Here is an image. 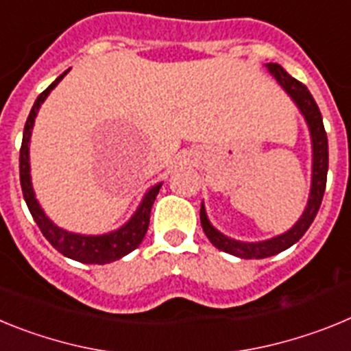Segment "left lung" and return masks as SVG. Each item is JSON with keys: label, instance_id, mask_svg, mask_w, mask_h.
<instances>
[{"label": "left lung", "instance_id": "left-lung-1", "mask_svg": "<svg viewBox=\"0 0 351 351\" xmlns=\"http://www.w3.org/2000/svg\"><path fill=\"white\" fill-rule=\"evenodd\" d=\"M267 71L276 79V82L280 84L285 89L288 96H290L300 114L304 116L306 123H308L309 135H311V149H313V165H311V190H309L308 206L300 214V218L297 219L295 225L291 226L290 230L283 232V234L276 235V237L265 239V241H258V243H244V241H237L228 235L221 234L218 228H214L213 223L209 221L206 213V206L200 207V223L206 232L207 239H209L213 246L218 250L230 253V255L239 256V258H267V256L278 255L281 251L288 250L290 246L299 241L309 226H311L313 219L316 218V213L322 206V198L325 193V184H327V170H328V142L327 133L324 128V119H322L320 108L316 105L315 98L311 96L309 89L288 75L283 66L276 63L265 64Z\"/></svg>", "mask_w": 351, "mask_h": 351}]
</instances>
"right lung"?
<instances>
[{
  "label": "right lung",
  "mask_w": 351,
  "mask_h": 351,
  "mask_svg": "<svg viewBox=\"0 0 351 351\" xmlns=\"http://www.w3.org/2000/svg\"><path fill=\"white\" fill-rule=\"evenodd\" d=\"M68 71H63L54 82L49 86L42 95L36 98L35 105L31 108L29 116H27L26 126H24L23 133V145H21V156H19V170H21V188H23L24 200L27 204L31 216L36 221L42 234L45 235L49 243L60 251L61 255L68 256L71 260L82 263H104L116 262V260L123 258L125 255L132 253L133 250H137L138 244L142 243V239L145 237L149 226V216H151V207H153L156 195L161 188V182L154 184L153 188H149L145 191L142 202L138 204L137 210L133 213L132 218L125 223L123 226L116 228L112 232L100 235H86V234H75V232H68L61 226L56 225L51 218H49L42 206L38 204L35 197V190H33V182H31V167H29V142L31 133H33V126H35L36 114H38L40 107L47 96L51 95L52 89L63 80Z\"/></svg>",
  "instance_id": "add662e5"
}]
</instances>
